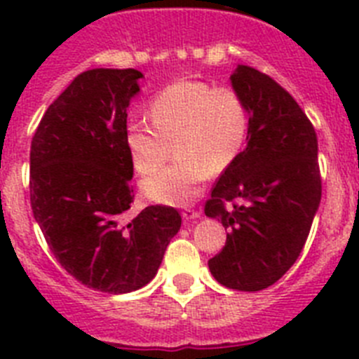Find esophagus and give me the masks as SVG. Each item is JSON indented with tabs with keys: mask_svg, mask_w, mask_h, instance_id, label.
Listing matches in <instances>:
<instances>
[{
	"mask_svg": "<svg viewBox=\"0 0 359 359\" xmlns=\"http://www.w3.org/2000/svg\"><path fill=\"white\" fill-rule=\"evenodd\" d=\"M182 215H183V219H185V221H190V219L194 221V219L201 217V214H199L198 210H192V208H185V210L182 212Z\"/></svg>",
	"mask_w": 359,
	"mask_h": 359,
	"instance_id": "obj_1",
	"label": "esophagus"
}]
</instances>
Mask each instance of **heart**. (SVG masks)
<instances>
[{
  "instance_id": "b5f03b06",
  "label": "heart",
  "mask_w": 359,
  "mask_h": 359,
  "mask_svg": "<svg viewBox=\"0 0 359 359\" xmlns=\"http://www.w3.org/2000/svg\"><path fill=\"white\" fill-rule=\"evenodd\" d=\"M149 118L129 120L126 149L136 172L159 163L166 142L175 140L174 164L149 174L144 194L163 205H189L199 196L208 174H221L241 156L250 133V109L230 86L176 81L149 102Z\"/></svg>"
}]
</instances>
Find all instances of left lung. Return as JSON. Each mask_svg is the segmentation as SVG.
<instances>
[{
	"instance_id": "left-lung-1",
	"label": "left lung",
	"mask_w": 359,
	"mask_h": 359,
	"mask_svg": "<svg viewBox=\"0 0 359 359\" xmlns=\"http://www.w3.org/2000/svg\"><path fill=\"white\" fill-rule=\"evenodd\" d=\"M230 79L248 104L250 133L205 203V214L228 228L208 268L230 290L261 291L294 264L309 236L322 199L318 140L302 107L269 75L239 65Z\"/></svg>"
}]
</instances>
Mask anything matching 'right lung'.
Listing matches in <instances>:
<instances>
[{
  "label": "right lung",
  "mask_w": 359,
  "mask_h": 359,
  "mask_svg": "<svg viewBox=\"0 0 359 359\" xmlns=\"http://www.w3.org/2000/svg\"><path fill=\"white\" fill-rule=\"evenodd\" d=\"M138 69L81 73L50 104L32 138V212L59 264L84 286L120 294L154 278L182 226L152 205L131 221L133 163L123 135Z\"/></svg>",
  "instance_id": "right-lung-1"
}]
</instances>
